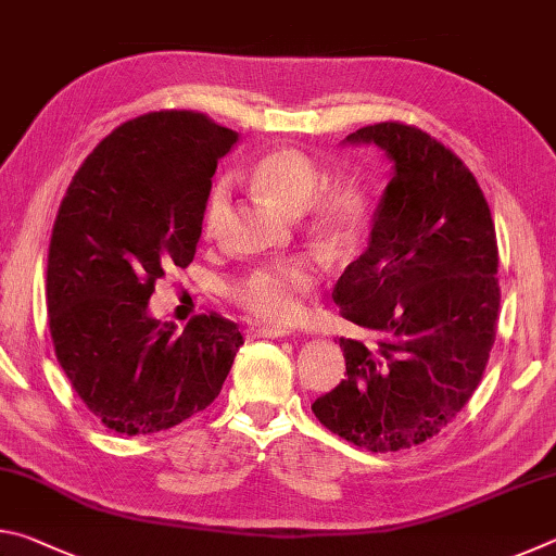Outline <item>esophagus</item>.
Returning a JSON list of instances; mask_svg holds the SVG:
<instances>
[{
  "label": "esophagus",
  "instance_id": "esophagus-1",
  "mask_svg": "<svg viewBox=\"0 0 556 556\" xmlns=\"http://www.w3.org/2000/svg\"><path fill=\"white\" fill-rule=\"evenodd\" d=\"M289 328H279V326H255L252 328V336L255 338H281L289 336Z\"/></svg>",
  "mask_w": 556,
  "mask_h": 556
}]
</instances>
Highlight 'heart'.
<instances>
[{"label":"heart","mask_w":556,"mask_h":556,"mask_svg":"<svg viewBox=\"0 0 556 556\" xmlns=\"http://www.w3.org/2000/svg\"><path fill=\"white\" fill-rule=\"evenodd\" d=\"M252 186L291 213L304 218L328 248L348 252L361 238L368 199L355 181H328L312 156L294 147H277L250 166ZM230 211L228 184H215L203 205V238H218ZM318 281V265L308 257L267 262L232 281L230 296L250 316L265 324H291L301 316L306 296Z\"/></svg>","instance_id":"1"}]
</instances>
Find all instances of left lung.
<instances>
[{"mask_svg": "<svg viewBox=\"0 0 556 556\" xmlns=\"http://www.w3.org/2000/svg\"><path fill=\"white\" fill-rule=\"evenodd\" d=\"M348 139L394 162L368 250L333 289L341 316L378 338H341L345 380L312 409L355 446L402 451L454 421L483 378L501 312L495 225L476 176L429 131L388 119Z\"/></svg>", "mask_w": 556, "mask_h": 556, "instance_id": "1", "label": "left lung"}]
</instances>
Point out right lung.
I'll return each mask as SVG.
<instances>
[{"label":"right lung","mask_w":556,"mask_h":556,"mask_svg":"<svg viewBox=\"0 0 556 556\" xmlns=\"http://www.w3.org/2000/svg\"><path fill=\"white\" fill-rule=\"evenodd\" d=\"M235 142L203 112H147L112 129L63 195L46 269L53 351L117 434H154L203 412L244 343L215 312L184 333L147 314L156 281L193 262L211 178Z\"/></svg>","instance_id":"right-lung-1"}]
</instances>
